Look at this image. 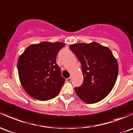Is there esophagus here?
Returning <instances> with one entry per match:
<instances>
[{"instance_id":"obj_1","label":"esophagus","mask_w":133,"mask_h":133,"mask_svg":"<svg viewBox=\"0 0 133 133\" xmlns=\"http://www.w3.org/2000/svg\"><path fill=\"white\" fill-rule=\"evenodd\" d=\"M71 80H72V78H71V77H70V78L66 79V81H67V82H68V83L71 82Z\"/></svg>"}]
</instances>
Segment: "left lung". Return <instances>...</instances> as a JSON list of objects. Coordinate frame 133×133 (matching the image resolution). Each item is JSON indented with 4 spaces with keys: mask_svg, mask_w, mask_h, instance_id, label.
<instances>
[{
    "mask_svg": "<svg viewBox=\"0 0 133 133\" xmlns=\"http://www.w3.org/2000/svg\"><path fill=\"white\" fill-rule=\"evenodd\" d=\"M70 49L81 64L83 83L74 88L77 95L85 103L101 101L116 84L118 64L111 50L97 42L71 45Z\"/></svg>",
    "mask_w": 133,
    "mask_h": 133,
    "instance_id": "obj_1",
    "label": "left lung"
}]
</instances>
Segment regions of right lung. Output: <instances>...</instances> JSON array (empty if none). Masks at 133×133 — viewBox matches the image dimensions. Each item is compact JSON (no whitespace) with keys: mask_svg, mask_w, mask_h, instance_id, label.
<instances>
[{"mask_svg":"<svg viewBox=\"0 0 133 133\" xmlns=\"http://www.w3.org/2000/svg\"><path fill=\"white\" fill-rule=\"evenodd\" d=\"M62 42H43L28 46L17 61L22 87L31 97L45 101L56 97L65 79L56 63Z\"/></svg>","mask_w":133,"mask_h":133,"instance_id":"obj_1","label":"right lung"}]
</instances>
